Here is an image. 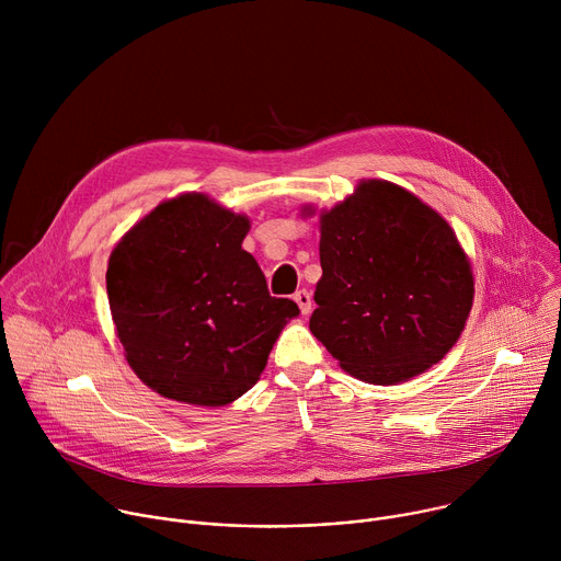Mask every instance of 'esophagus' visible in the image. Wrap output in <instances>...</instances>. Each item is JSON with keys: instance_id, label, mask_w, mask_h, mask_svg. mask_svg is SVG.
I'll use <instances>...</instances> for the list:
<instances>
[{"instance_id": "obj_1", "label": "esophagus", "mask_w": 561, "mask_h": 561, "mask_svg": "<svg viewBox=\"0 0 561 561\" xmlns=\"http://www.w3.org/2000/svg\"><path fill=\"white\" fill-rule=\"evenodd\" d=\"M293 299L297 301V306H299L301 314H308V312H310V308H312V297H310V293H308V290H297Z\"/></svg>"}]
</instances>
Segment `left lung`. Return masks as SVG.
Returning <instances> with one entry per match:
<instances>
[{
    "label": "left lung",
    "instance_id": "left-lung-1",
    "mask_svg": "<svg viewBox=\"0 0 561 561\" xmlns=\"http://www.w3.org/2000/svg\"><path fill=\"white\" fill-rule=\"evenodd\" d=\"M319 232L322 279L310 333L346 373L399 383L455 346L474 282L457 234L437 210L402 186L368 180L319 213Z\"/></svg>",
    "mask_w": 561,
    "mask_h": 561
}]
</instances>
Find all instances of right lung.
Here are the masks:
<instances>
[{"label":"right lung","mask_w":561,"mask_h":561,"mask_svg":"<svg viewBox=\"0 0 561 561\" xmlns=\"http://www.w3.org/2000/svg\"><path fill=\"white\" fill-rule=\"evenodd\" d=\"M251 228L202 193L162 202L113 249L106 290L135 375L154 392L195 407H226L251 390L293 299L271 297L242 249Z\"/></svg>","instance_id":"add662e5"}]
</instances>
